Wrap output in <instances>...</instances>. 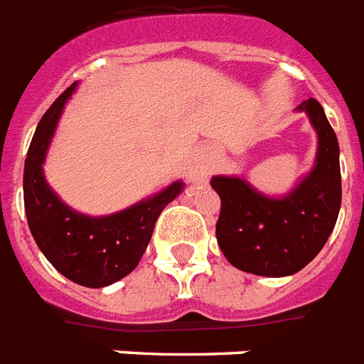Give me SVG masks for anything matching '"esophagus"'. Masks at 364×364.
I'll return each instance as SVG.
<instances>
[{
	"mask_svg": "<svg viewBox=\"0 0 364 364\" xmlns=\"http://www.w3.org/2000/svg\"><path fill=\"white\" fill-rule=\"evenodd\" d=\"M199 159H200V164L208 167V164H210V161H212L210 150H208V148H200V150H199Z\"/></svg>",
	"mask_w": 364,
	"mask_h": 364,
	"instance_id": "obj_1",
	"label": "esophagus"
}]
</instances>
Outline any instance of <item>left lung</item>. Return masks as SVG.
Listing matches in <instances>:
<instances>
[{"label": "left lung", "instance_id": "left-lung-1", "mask_svg": "<svg viewBox=\"0 0 364 364\" xmlns=\"http://www.w3.org/2000/svg\"><path fill=\"white\" fill-rule=\"evenodd\" d=\"M318 132V161L284 199H269L242 178L214 176L222 199L216 223L220 250L229 263L259 276H289L304 269L327 242L342 203L338 141L318 101L297 107Z\"/></svg>", "mask_w": 364, "mask_h": 364}]
</instances>
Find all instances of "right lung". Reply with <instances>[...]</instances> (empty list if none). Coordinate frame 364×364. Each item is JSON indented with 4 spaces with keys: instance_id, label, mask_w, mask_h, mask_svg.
<instances>
[{
    "instance_id": "1",
    "label": "right lung",
    "mask_w": 364,
    "mask_h": 364,
    "mask_svg": "<svg viewBox=\"0 0 364 364\" xmlns=\"http://www.w3.org/2000/svg\"><path fill=\"white\" fill-rule=\"evenodd\" d=\"M77 82L50 105L31 139L24 165V206L30 231L45 257L65 278L86 287H105L135 269L152 238L154 225L184 184H173L152 199L105 218L71 210L48 188L43 161L63 105Z\"/></svg>"
}]
</instances>
